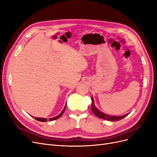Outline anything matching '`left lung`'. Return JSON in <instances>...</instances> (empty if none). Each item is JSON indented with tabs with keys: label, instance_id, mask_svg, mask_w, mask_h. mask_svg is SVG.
I'll return each mask as SVG.
<instances>
[{
	"label": "left lung",
	"instance_id": "1",
	"mask_svg": "<svg viewBox=\"0 0 157 157\" xmlns=\"http://www.w3.org/2000/svg\"><path fill=\"white\" fill-rule=\"evenodd\" d=\"M91 109H92V111H93L94 115H96L98 118H101V119L107 120V121H120V120L122 119V118H124V117H126L128 115V114H126V115H124L123 116H120V117H115V116H111V115H106V114L101 112L100 111H99L98 109L96 107V106H95V105H94V102L92 98Z\"/></svg>",
	"mask_w": 157,
	"mask_h": 157
}]
</instances>
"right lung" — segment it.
<instances>
[{
  "label": "right lung",
  "mask_w": 157,
  "mask_h": 157,
  "mask_svg": "<svg viewBox=\"0 0 157 157\" xmlns=\"http://www.w3.org/2000/svg\"><path fill=\"white\" fill-rule=\"evenodd\" d=\"M65 108H66V105H65V107H64V109H63V110L62 111H61V113L59 114V115H58V116L56 117H54V118H49L48 121H54V120L58 119V118H59L60 117H61V115H63V113L64 111L65 110ZM35 119L37 120V121H40V122H46L47 121H48V119H47V118H36V117H35Z\"/></svg>",
  "instance_id": "1"
}]
</instances>
